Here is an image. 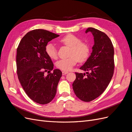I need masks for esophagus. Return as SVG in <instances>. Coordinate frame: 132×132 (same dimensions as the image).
<instances>
[{
	"label": "esophagus",
	"instance_id": "1",
	"mask_svg": "<svg viewBox=\"0 0 132 132\" xmlns=\"http://www.w3.org/2000/svg\"><path fill=\"white\" fill-rule=\"evenodd\" d=\"M62 75H66V74H67V73H68V71H63L62 72Z\"/></svg>",
	"mask_w": 132,
	"mask_h": 132
}]
</instances>
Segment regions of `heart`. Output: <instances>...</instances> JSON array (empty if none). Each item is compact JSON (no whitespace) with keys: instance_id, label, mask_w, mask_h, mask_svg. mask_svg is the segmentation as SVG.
I'll return each instance as SVG.
<instances>
[{"instance_id":"obj_1","label":"heart","mask_w":132,"mask_h":132,"mask_svg":"<svg viewBox=\"0 0 132 132\" xmlns=\"http://www.w3.org/2000/svg\"><path fill=\"white\" fill-rule=\"evenodd\" d=\"M61 42L67 47L71 48L69 57L57 61L56 66L58 69L62 71H68L71 70L78 61L84 62L89 57L90 49L89 45L81 42L80 38L72 35L68 34L61 40ZM46 53L52 60H56L58 57L57 50L53 44H48L45 47Z\"/></svg>"}]
</instances>
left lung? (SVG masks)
Masks as SVG:
<instances>
[{"instance_id":"1","label":"left lung","mask_w":132,"mask_h":132,"mask_svg":"<svg viewBox=\"0 0 132 132\" xmlns=\"http://www.w3.org/2000/svg\"><path fill=\"white\" fill-rule=\"evenodd\" d=\"M88 32L93 36L94 45L91 55L80 69L90 73L75 72L72 84L76 96L84 102L93 101L105 91L114 70V50L111 40L105 33L93 27L88 28L85 33Z\"/></svg>"}]
</instances>
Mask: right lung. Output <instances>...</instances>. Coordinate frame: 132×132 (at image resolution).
Here are the masks:
<instances>
[{"mask_svg": "<svg viewBox=\"0 0 132 132\" xmlns=\"http://www.w3.org/2000/svg\"><path fill=\"white\" fill-rule=\"evenodd\" d=\"M60 35L43 29L27 32L17 49L16 65L18 78L27 96L34 102L45 105L56 96L62 72L54 69L46 53L48 43ZM45 72H48L47 76Z\"/></svg>", "mask_w": 132, "mask_h": 132, "instance_id": "1", "label": "right lung"}]
</instances>
